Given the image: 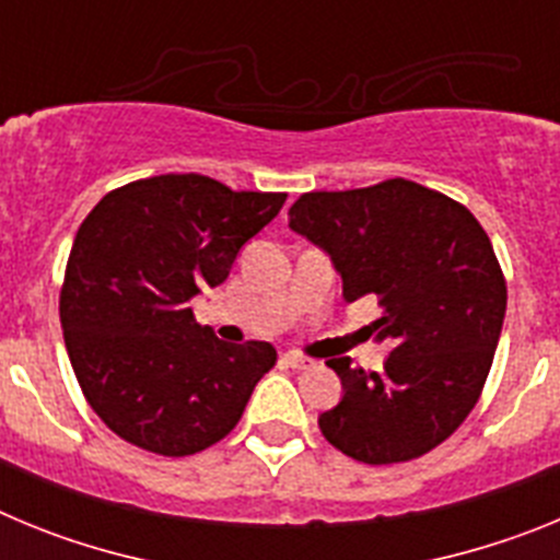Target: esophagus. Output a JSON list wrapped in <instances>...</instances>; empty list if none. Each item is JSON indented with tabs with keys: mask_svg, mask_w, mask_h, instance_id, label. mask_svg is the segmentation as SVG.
<instances>
[{
	"mask_svg": "<svg viewBox=\"0 0 560 560\" xmlns=\"http://www.w3.org/2000/svg\"><path fill=\"white\" fill-rule=\"evenodd\" d=\"M283 361H285V364H289L291 370H308V368H314V359H308V355L294 353V350H289V353L283 355Z\"/></svg>",
	"mask_w": 560,
	"mask_h": 560,
	"instance_id": "obj_1",
	"label": "esophagus"
}]
</instances>
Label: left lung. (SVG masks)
Segmentation results:
<instances>
[{"mask_svg":"<svg viewBox=\"0 0 560 560\" xmlns=\"http://www.w3.org/2000/svg\"><path fill=\"white\" fill-rule=\"evenodd\" d=\"M289 226L330 255L348 303L378 296L381 373L328 359L341 400L319 415L330 446L368 465L407 463L468 418L502 334L508 285L491 237L454 199L409 179L303 192Z\"/></svg>","mask_w":560,"mask_h":560,"instance_id":"obj_1","label":"left lung"}]
</instances>
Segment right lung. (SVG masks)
Listing matches in <instances>:
<instances>
[{"label":"right lung","instance_id":"right-lung-1","mask_svg":"<svg viewBox=\"0 0 560 560\" xmlns=\"http://www.w3.org/2000/svg\"><path fill=\"white\" fill-rule=\"evenodd\" d=\"M283 201L285 192L165 173L106 192L81 224L61 289L63 341L89 407L131 446L205 452L275 368L269 341L215 339L190 300L224 283Z\"/></svg>","mask_w":560,"mask_h":560}]
</instances>
